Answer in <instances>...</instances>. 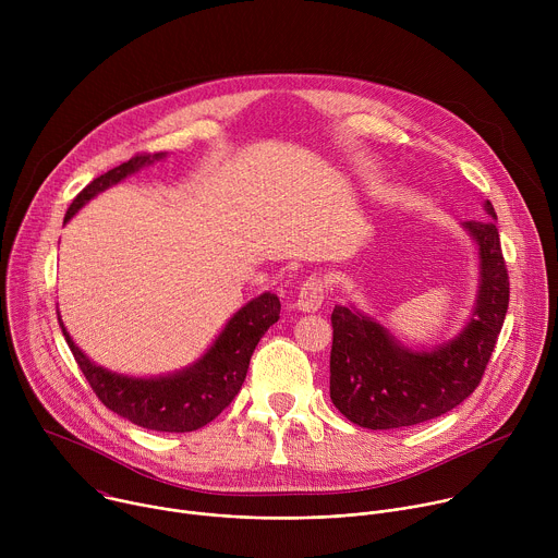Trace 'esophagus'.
Wrapping results in <instances>:
<instances>
[{
    "instance_id": "1",
    "label": "esophagus",
    "mask_w": 558,
    "mask_h": 558,
    "mask_svg": "<svg viewBox=\"0 0 558 558\" xmlns=\"http://www.w3.org/2000/svg\"><path fill=\"white\" fill-rule=\"evenodd\" d=\"M325 293H327V282L323 276H308L302 284H300V291H298V298H295V308L304 311V313H311V311H317L323 306L325 302Z\"/></svg>"
}]
</instances>
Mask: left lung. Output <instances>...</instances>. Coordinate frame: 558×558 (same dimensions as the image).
<instances>
[{
    "label": "left lung",
    "instance_id": "obj_1",
    "mask_svg": "<svg viewBox=\"0 0 558 558\" xmlns=\"http://www.w3.org/2000/svg\"><path fill=\"white\" fill-rule=\"evenodd\" d=\"M486 211L497 218L490 201ZM480 245L482 287L468 327L433 351L404 349L349 306L331 313V402L371 430L415 426L459 407L480 386L501 333L510 280L495 220L463 225Z\"/></svg>",
    "mask_w": 558,
    "mask_h": 558
}]
</instances>
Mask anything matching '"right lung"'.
<instances>
[{
	"label": "right lung",
	"instance_id": "right-lung-1",
	"mask_svg": "<svg viewBox=\"0 0 558 558\" xmlns=\"http://www.w3.org/2000/svg\"><path fill=\"white\" fill-rule=\"evenodd\" d=\"M163 156V151L134 154L130 161L101 174L74 196L72 205L65 211V220H70L78 207H84L106 187L123 181L128 174H134L145 163L158 161ZM278 295L263 293L231 317L211 349L194 366L168 377L151 379L117 375L93 364L78 351V347H74L63 325H59L78 368L86 375L90 388L104 407L147 430L190 433L216 420L231 404L247 377L250 360L256 344L260 342L265 331L278 323Z\"/></svg>",
	"mask_w": 558,
	"mask_h": 558
}]
</instances>
